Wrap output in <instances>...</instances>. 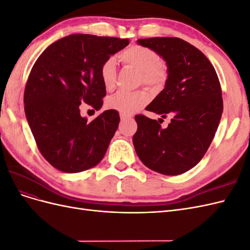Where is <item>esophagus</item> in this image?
Returning <instances> with one entry per match:
<instances>
[{
  "mask_svg": "<svg viewBox=\"0 0 250 250\" xmlns=\"http://www.w3.org/2000/svg\"><path fill=\"white\" fill-rule=\"evenodd\" d=\"M120 117H121V120H122V121L131 119V116H130V115H126V113H121Z\"/></svg>",
  "mask_w": 250,
  "mask_h": 250,
  "instance_id": "34e87169",
  "label": "esophagus"
}]
</instances>
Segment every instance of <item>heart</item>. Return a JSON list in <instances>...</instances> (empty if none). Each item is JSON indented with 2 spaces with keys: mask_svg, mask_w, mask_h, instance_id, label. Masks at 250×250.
Listing matches in <instances>:
<instances>
[{
  "mask_svg": "<svg viewBox=\"0 0 250 250\" xmlns=\"http://www.w3.org/2000/svg\"><path fill=\"white\" fill-rule=\"evenodd\" d=\"M122 62L140 71V82L153 89L162 88L169 77L168 66L160 62V56L152 49L131 44L119 54ZM100 79L104 88L110 92L117 83V64L115 58L109 57L100 67ZM151 100V95L147 90L137 92H119L109 97L107 106L126 115H130L147 105Z\"/></svg>",
  "mask_w": 250,
  "mask_h": 250,
  "instance_id": "heart-1",
  "label": "heart"
}]
</instances>
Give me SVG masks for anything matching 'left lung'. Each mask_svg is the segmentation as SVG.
<instances>
[{
    "instance_id": "obj_1",
    "label": "left lung",
    "mask_w": 250,
    "mask_h": 250,
    "mask_svg": "<svg viewBox=\"0 0 250 250\" xmlns=\"http://www.w3.org/2000/svg\"><path fill=\"white\" fill-rule=\"evenodd\" d=\"M138 43L162 56L169 71L165 88L146 109L172 119L163 129L156 120L135 116V152L149 169L179 175L201 161L215 137L223 111L220 82L207 56L184 40L152 37Z\"/></svg>"
}]
</instances>
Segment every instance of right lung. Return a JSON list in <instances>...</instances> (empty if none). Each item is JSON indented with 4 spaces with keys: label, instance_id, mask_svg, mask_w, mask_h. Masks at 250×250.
<instances>
[{
    "label": "right lung",
    "instance_id": "obj_1",
    "mask_svg": "<svg viewBox=\"0 0 250 250\" xmlns=\"http://www.w3.org/2000/svg\"><path fill=\"white\" fill-rule=\"evenodd\" d=\"M128 43V39L72 34L50 44L35 62L25 87V113L42 155L57 170L85 171L106 153L119 112L105 110L87 122L79 107L101 108L106 90L100 67Z\"/></svg>",
    "mask_w": 250,
    "mask_h": 250
}]
</instances>
